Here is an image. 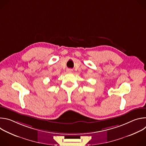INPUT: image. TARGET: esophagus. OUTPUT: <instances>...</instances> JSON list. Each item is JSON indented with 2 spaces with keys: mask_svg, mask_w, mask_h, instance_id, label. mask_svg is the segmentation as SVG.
Listing matches in <instances>:
<instances>
[{
  "mask_svg": "<svg viewBox=\"0 0 146 146\" xmlns=\"http://www.w3.org/2000/svg\"><path fill=\"white\" fill-rule=\"evenodd\" d=\"M72 72V69H69L67 70V72H68V73H71Z\"/></svg>",
  "mask_w": 146,
  "mask_h": 146,
  "instance_id": "esophagus-1",
  "label": "esophagus"
}]
</instances>
